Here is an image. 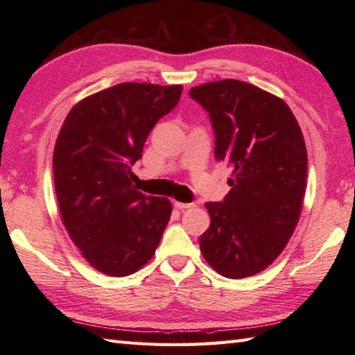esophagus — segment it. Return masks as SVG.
Masks as SVG:
<instances>
[{
	"label": "esophagus",
	"mask_w": 355,
	"mask_h": 355,
	"mask_svg": "<svg viewBox=\"0 0 355 355\" xmlns=\"http://www.w3.org/2000/svg\"><path fill=\"white\" fill-rule=\"evenodd\" d=\"M173 206H175L180 210H184V209L193 207V202H178V201H175V202H173Z\"/></svg>",
	"instance_id": "34e87169"
}]
</instances>
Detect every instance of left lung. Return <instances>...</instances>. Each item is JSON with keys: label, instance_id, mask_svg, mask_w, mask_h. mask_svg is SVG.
I'll return each instance as SVG.
<instances>
[{"label": "left lung", "instance_id": "left-lung-1", "mask_svg": "<svg viewBox=\"0 0 355 355\" xmlns=\"http://www.w3.org/2000/svg\"><path fill=\"white\" fill-rule=\"evenodd\" d=\"M207 111L215 158L233 169L223 201H209L200 236L207 263L229 279L253 276L282 253L299 221L306 186L302 131L282 99L248 82L224 79L191 88Z\"/></svg>", "mask_w": 355, "mask_h": 355}]
</instances>
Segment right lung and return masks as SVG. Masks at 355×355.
I'll return each instance as SVG.
<instances>
[{"label": "right lung", "mask_w": 355, "mask_h": 355, "mask_svg": "<svg viewBox=\"0 0 355 355\" xmlns=\"http://www.w3.org/2000/svg\"><path fill=\"white\" fill-rule=\"evenodd\" d=\"M182 92V85L119 84L80 101L59 131L53 177L62 223L105 275H132L160 244L172 205L139 192L131 166Z\"/></svg>", "instance_id": "obj_1"}]
</instances>
